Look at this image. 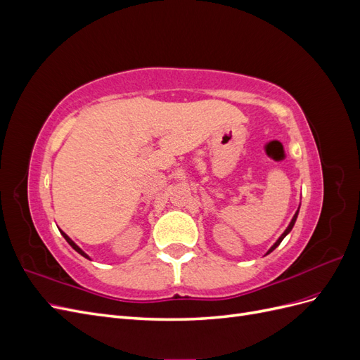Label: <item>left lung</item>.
<instances>
[{
  "label": "left lung",
  "mask_w": 360,
  "mask_h": 360,
  "mask_svg": "<svg viewBox=\"0 0 360 360\" xmlns=\"http://www.w3.org/2000/svg\"><path fill=\"white\" fill-rule=\"evenodd\" d=\"M297 213H299V210L296 212V214H294V216H292V219H291V222H290V225H288V228H287V230L284 231V234H282V236H281V237L278 238V242H276V243H275L274 246H271V248L269 249V252H267V254H270V252H271V250H274V249H275V248H276V246H278V245H279V243H281L282 240H284V237H285V236H287V234H288V233L291 231V228L294 226V222H296V219H297Z\"/></svg>",
  "instance_id": "obj_1"
}]
</instances>
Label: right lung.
Returning <instances> with one entry per match:
<instances>
[{
	"label": "right lung",
	"instance_id": "1",
	"mask_svg": "<svg viewBox=\"0 0 360 360\" xmlns=\"http://www.w3.org/2000/svg\"><path fill=\"white\" fill-rule=\"evenodd\" d=\"M61 234H63V237H64V238H66V240H68V243H69V245H70V246H72V248H73V249L76 250V252H79V254H81L82 257H85V258H89V255H86V254L84 252V250H82V249H81V248H79L78 245H75V243H73V242L70 240V237H69V236H66V234H64V233H61Z\"/></svg>",
	"mask_w": 360,
	"mask_h": 360
}]
</instances>
